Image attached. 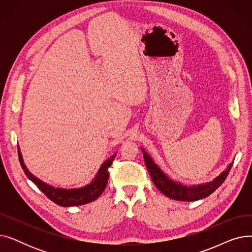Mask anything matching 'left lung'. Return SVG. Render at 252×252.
<instances>
[{
  "mask_svg": "<svg viewBox=\"0 0 252 252\" xmlns=\"http://www.w3.org/2000/svg\"><path fill=\"white\" fill-rule=\"evenodd\" d=\"M142 151L145 164H146L151 179L157 189L168 198L179 201H196L203 199V198H206L210 194H213L226 180L233 165L231 163L228 168L213 182L198 185V186L187 187L166 177V175L163 174V171L154 163L152 158L147 154V152L144 151V149H142Z\"/></svg>",
  "mask_w": 252,
  "mask_h": 252,
  "instance_id": "8db88e82",
  "label": "left lung"
}]
</instances>
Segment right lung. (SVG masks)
I'll list each match as a JSON object with an SVG mask.
<instances>
[{"mask_svg":"<svg viewBox=\"0 0 252 252\" xmlns=\"http://www.w3.org/2000/svg\"><path fill=\"white\" fill-rule=\"evenodd\" d=\"M115 155L116 154L111 156L108 160H106L101 165L96 178L92 181L91 184L78 189H61V188L52 187L50 185L35 178L32 174H31L29 169L26 168L25 164L23 163L22 155L20 153V149L18 146L19 162L26 177H28L32 182H33V184L36 185V187L41 190L50 200L63 207L83 205V204L96 200L97 198L103 193V191L106 188V185H107L108 178H109L108 168L111 166L115 158Z\"/></svg>","mask_w":252,"mask_h":252,"instance_id":"right-lung-1","label":"right lung"}]
</instances>
